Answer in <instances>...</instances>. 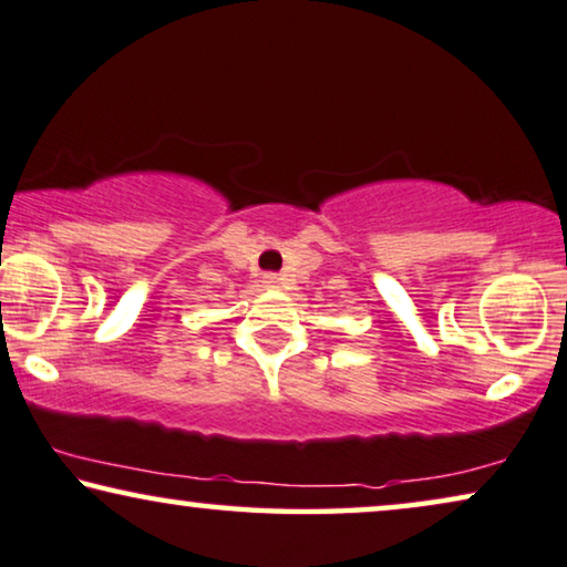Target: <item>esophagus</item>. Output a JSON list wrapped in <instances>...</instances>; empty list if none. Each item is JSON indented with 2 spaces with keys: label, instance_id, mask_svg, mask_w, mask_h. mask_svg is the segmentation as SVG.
I'll return each mask as SVG.
<instances>
[{
  "label": "esophagus",
  "instance_id": "obj_1",
  "mask_svg": "<svg viewBox=\"0 0 567 567\" xmlns=\"http://www.w3.org/2000/svg\"><path fill=\"white\" fill-rule=\"evenodd\" d=\"M265 287H272V290H277V287H282V277L277 272H267L265 275Z\"/></svg>",
  "mask_w": 567,
  "mask_h": 567
}]
</instances>
